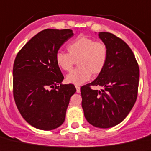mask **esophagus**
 <instances>
[{
  "label": "esophagus",
  "instance_id": "obj_1",
  "mask_svg": "<svg viewBox=\"0 0 151 151\" xmlns=\"http://www.w3.org/2000/svg\"><path fill=\"white\" fill-rule=\"evenodd\" d=\"M76 92L79 93V92H80V87L78 86H76Z\"/></svg>",
  "mask_w": 151,
  "mask_h": 151
}]
</instances>
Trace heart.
Segmentation results:
<instances>
[{"mask_svg": "<svg viewBox=\"0 0 151 151\" xmlns=\"http://www.w3.org/2000/svg\"><path fill=\"white\" fill-rule=\"evenodd\" d=\"M68 53L58 52L56 64L63 71H70L78 63V68L65 77L67 83L82 85L88 82L91 76H97L106 65L109 50L102 42L85 36H79L67 46Z\"/></svg>", "mask_w": 151, "mask_h": 151, "instance_id": "obj_1", "label": "heart"}]
</instances>
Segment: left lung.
Wrapping results in <instances>:
<instances>
[{"label":"left lung","mask_w":151,"mask_h":151,"mask_svg":"<svg viewBox=\"0 0 151 151\" xmlns=\"http://www.w3.org/2000/svg\"><path fill=\"white\" fill-rule=\"evenodd\" d=\"M99 37L108 47V60L97 78L81 87L82 106L88 123L109 128L121 123L133 108L140 71L132 50L124 41L108 32H100ZM92 85L104 89L91 90Z\"/></svg>","instance_id":"obj_1"}]
</instances>
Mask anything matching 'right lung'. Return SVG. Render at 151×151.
<instances>
[{
    "mask_svg": "<svg viewBox=\"0 0 151 151\" xmlns=\"http://www.w3.org/2000/svg\"><path fill=\"white\" fill-rule=\"evenodd\" d=\"M73 36L72 29H43L28 41L17 55L13 68L14 101L22 117L43 131L63 124L72 95L73 84L63 85L56 62L62 45Z\"/></svg>",
    "mask_w": 151,
    "mask_h": 151,
    "instance_id": "add662e5",
    "label": "right lung"
}]
</instances>
